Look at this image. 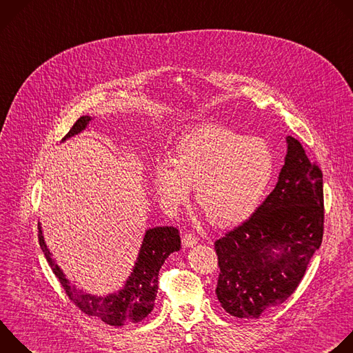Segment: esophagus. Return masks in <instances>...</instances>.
Segmentation results:
<instances>
[{"label":"esophagus","mask_w":353,"mask_h":353,"mask_svg":"<svg viewBox=\"0 0 353 353\" xmlns=\"http://www.w3.org/2000/svg\"><path fill=\"white\" fill-rule=\"evenodd\" d=\"M198 244V237L195 236V234L192 232H185L183 236V245L185 248H190V247H194Z\"/></svg>","instance_id":"obj_1"}]
</instances>
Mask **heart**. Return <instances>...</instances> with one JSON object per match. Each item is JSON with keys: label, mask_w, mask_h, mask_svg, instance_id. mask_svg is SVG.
Instances as JSON below:
<instances>
[{"label": "heart", "mask_w": 353, "mask_h": 353, "mask_svg": "<svg viewBox=\"0 0 353 353\" xmlns=\"http://www.w3.org/2000/svg\"><path fill=\"white\" fill-rule=\"evenodd\" d=\"M274 172L269 144L219 125H199L176 144L174 159L154 166L161 203L174 212L195 187L196 203L219 227L239 224L259 206Z\"/></svg>", "instance_id": "1"}]
</instances>
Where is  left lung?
<instances>
[{"label": "left lung", "instance_id": "left-lung-1", "mask_svg": "<svg viewBox=\"0 0 353 353\" xmlns=\"http://www.w3.org/2000/svg\"><path fill=\"white\" fill-rule=\"evenodd\" d=\"M274 190L254 214L214 243L216 295L234 317L258 319L299 285L324 228L323 173L298 140L287 137Z\"/></svg>", "mask_w": 353, "mask_h": 353}]
</instances>
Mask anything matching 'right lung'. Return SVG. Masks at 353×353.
<instances>
[{"mask_svg": "<svg viewBox=\"0 0 353 353\" xmlns=\"http://www.w3.org/2000/svg\"><path fill=\"white\" fill-rule=\"evenodd\" d=\"M90 116H81L62 141L81 133L90 123ZM39 241L48 265L59 280L69 299L85 314L95 316L109 325H125L144 320L154 309L158 292V276L166 258L180 250V234L176 227H155L145 231L143 245L132 274L125 287L106 296H95L77 290L51 258L39 223Z\"/></svg>", "mask_w": 353, "mask_h": 353, "instance_id": "1", "label": "right lung"}]
</instances>
